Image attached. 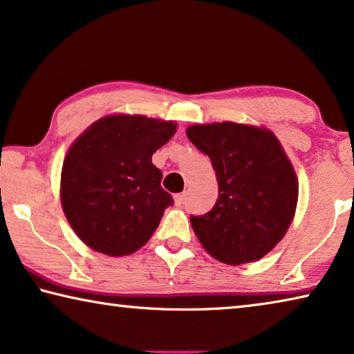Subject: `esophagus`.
<instances>
[{"instance_id":"esophagus-1","label":"esophagus","mask_w":354,"mask_h":354,"mask_svg":"<svg viewBox=\"0 0 354 354\" xmlns=\"http://www.w3.org/2000/svg\"><path fill=\"white\" fill-rule=\"evenodd\" d=\"M186 197H187L186 194H176V195H175V203H176V206H183L184 203H186Z\"/></svg>"}]
</instances>
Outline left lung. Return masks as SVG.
Listing matches in <instances>:
<instances>
[{
  "instance_id": "8db88e82",
  "label": "left lung",
  "mask_w": 354,
  "mask_h": 354,
  "mask_svg": "<svg viewBox=\"0 0 354 354\" xmlns=\"http://www.w3.org/2000/svg\"><path fill=\"white\" fill-rule=\"evenodd\" d=\"M211 159L218 184L214 207L190 223L205 250L227 265L257 261L276 248L293 221L298 178L268 129L214 122L187 127Z\"/></svg>"
}]
</instances>
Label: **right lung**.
Wrapping results in <instances>:
<instances>
[{
	"instance_id": "obj_1",
	"label": "right lung",
	"mask_w": 354,
	"mask_h": 354,
	"mask_svg": "<svg viewBox=\"0 0 354 354\" xmlns=\"http://www.w3.org/2000/svg\"><path fill=\"white\" fill-rule=\"evenodd\" d=\"M175 132L171 121L111 115L72 143L61 170V205L88 248L131 255L153 236L173 198L151 157Z\"/></svg>"
}]
</instances>
